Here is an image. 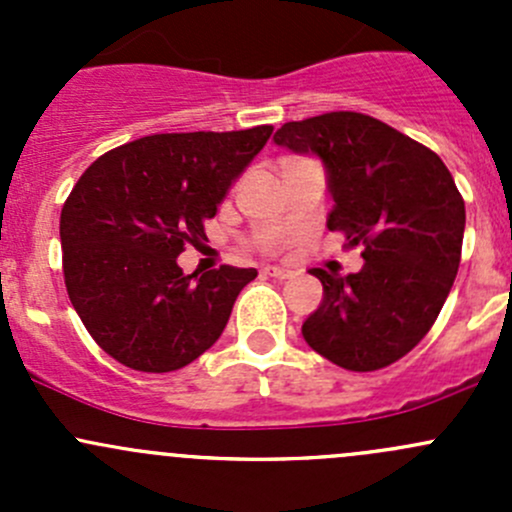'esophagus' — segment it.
I'll return each instance as SVG.
<instances>
[{
	"mask_svg": "<svg viewBox=\"0 0 512 512\" xmlns=\"http://www.w3.org/2000/svg\"><path fill=\"white\" fill-rule=\"evenodd\" d=\"M265 272L270 277H275V280H289V277H294V272L285 270V267H265Z\"/></svg>",
	"mask_w": 512,
	"mask_h": 512,
	"instance_id": "obj_1",
	"label": "esophagus"
}]
</instances>
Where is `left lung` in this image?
Returning <instances> with one entry per match:
<instances>
[{
  "instance_id": "1",
  "label": "left lung",
  "mask_w": 512,
  "mask_h": 512,
  "mask_svg": "<svg viewBox=\"0 0 512 512\" xmlns=\"http://www.w3.org/2000/svg\"><path fill=\"white\" fill-rule=\"evenodd\" d=\"M275 143L324 160L327 227L364 257L356 275L309 270L324 299L302 324L304 342L349 371L394 364L433 327L461 265L466 203L453 175L431 148L356 111L289 121Z\"/></svg>"
}]
</instances>
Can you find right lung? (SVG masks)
I'll list each match as a JSON object with an SVG mask.
<instances>
[{"label": "right lung", "mask_w": 512, "mask_h": 512, "mask_svg": "<svg viewBox=\"0 0 512 512\" xmlns=\"http://www.w3.org/2000/svg\"><path fill=\"white\" fill-rule=\"evenodd\" d=\"M272 126L153 133L96 158L61 208L64 282L94 342L123 366L165 374L213 347L255 267L185 275L232 180Z\"/></svg>", "instance_id": "right-lung-1"}]
</instances>
